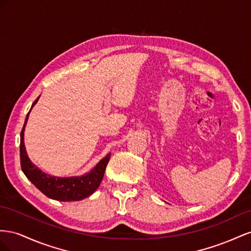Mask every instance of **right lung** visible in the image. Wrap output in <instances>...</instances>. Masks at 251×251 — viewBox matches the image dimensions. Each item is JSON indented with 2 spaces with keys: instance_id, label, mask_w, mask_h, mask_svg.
I'll return each mask as SVG.
<instances>
[{
  "instance_id": "right-lung-1",
  "label": "right lung",
  "mask_w": 251,
  "mask_h": 251,
  "mask_svg": "<svg viewBox=\"0 0 251 251\" xmlns=\"http://www.w3.org/2000/svg\"><path fill=\"white\" fill-rule=\"evenodd\" d=\"M40 98V97H39ZM39 98L33 102L31 108L38 102ZM31 110V109H30ZM30 112V111H29ZM29 112L27 113L23 129L21 131V143H20V157L21 167L24 175L27 176L35 187L50 199L58 200L62 202L80 201L89 197L94 193L101 184L107 164L110 159V153L107 154L104 159L100 161L97 166L90 170V173L82 176H70V177H59L47 175L40 170L28 157L24 145V130L27 123Z\"/></svg>"
}]
</instances>
